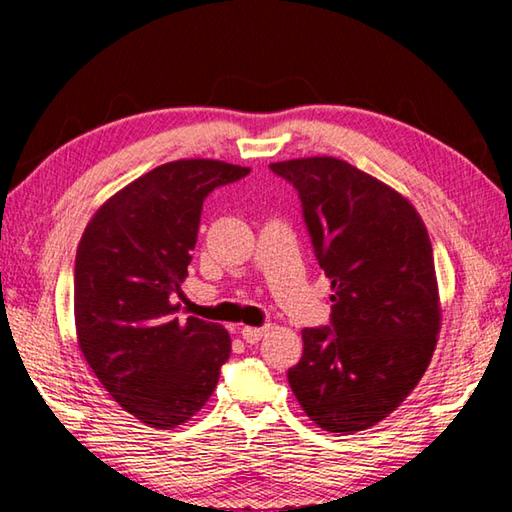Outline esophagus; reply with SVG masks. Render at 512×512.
Masks as SVG:
<instances>
[{
    "mask_svg": "<svg viewBox=\"0 0 512 512\" xmlns=\"http://www.w3.org/2000/svg\"><path fill=\"white\" fill-rule=\"evenodd\" d=\"M266 332H268V327L264 325V327H244L241 329V339H244L246 343H259L266 336Z\"/></svg>",
    "mask_w": 512,
    "mask_h": 512,
    "instance_id": "1",
    "label": "esophagus"
}]
</instances>
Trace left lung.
Listing matches in <instances>:
<instances>
[{
  "instance_id": "left-lung-1",
  "label": "left lung",
  "mask_w": 512,
  "mask_h": 512,
  "mask_svg": "<svg viewBox=\"0 0 512 512\" xmlns=\"http://www.w3.org/2000/svg\"><path fill=\"white\" fill-rule=\"evenodd\" d=\"M298 192L320 268L332 280L329 325L302 329L289 386L320 429L363 431L388 418L427 370L440 329L427 228L415 207L345 160L271 164Z\"/></svg>"
}]
</instances>
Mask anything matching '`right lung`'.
I'll use <instances>...</instances> for the list:
<instances>
[{"label": "right lung", "mask_w": 512, "mask_h": 512, "mask_svg": "<svg viewBox=\"0 0 512 512\" xmlns=\"http://www.w3.org/2000/svg\"><path fill=\"white\" fill-rule=\"evenodd\" d=\"M250 169L178 160L144 173L99 207L74 264L79 348L121 409L155 429L201 411L230 357V334L180 318L203 201Z\"/></svg>", "instance_id": "obj_1"}]
</instances>
